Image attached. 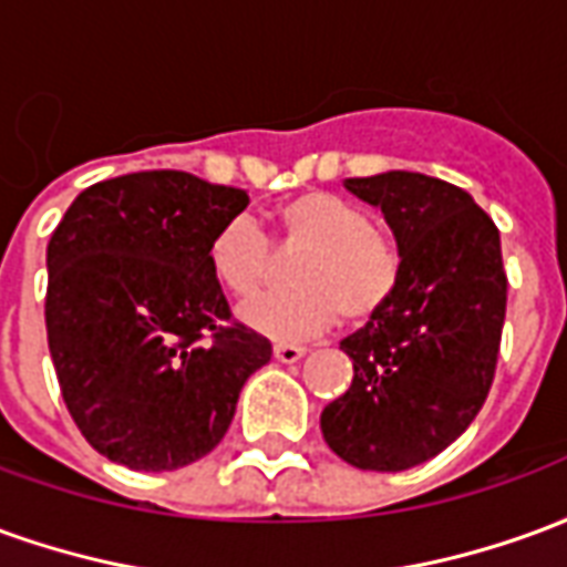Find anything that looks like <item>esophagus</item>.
<instances>
[{"label":"esophagus","instance_id":"esophagus-1","mask_svg":"<svg viewBox=\"0 0 567 567\" xmlns=\"http://www.w3.org/2000/svg\"><path fill=\"white\" fill-rule=\"evenodd\" d=\"M303 355H307V349H303V346H295V343H276V346H272V358H276V361H282V364L300 361Z\"/></svg>","mask_w":567,"mask_h":567}]
</instances>
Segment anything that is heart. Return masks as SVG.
Segmentation results:
<instances>
[{
    "instance_id": "1",
    "label": "heart",
    "mask_w": 567,
    "mask_h": 567,
    "mask_svg": "<svg viewBox=\"0 0 567 567\" xmlns=\"http://www.w3.org/2000/svg\"><path fill=\"white\" fill-rule=\"evenodd\" d=\"M285 248H307L295 267L297 288L248 300L239 316L248 328L276 340H303L346 316L364 324L392 303L404 276L401 243L373 224L355 199L333 190H300L272 209ZM215 276L234 295L248 297L272 279L276 255L258 224L236 215L212 236Z\"/></svg>"
}]
</instances>
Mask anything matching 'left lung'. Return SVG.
<instances>
[{
  "label": "left lung",
  "instance_id": "8db88e82",
  "mask_svg": "<svg viewBox=\"0 0 567 567\" xmlns=\"http://www.w3.org/2000/svg\"><path fill=\"white\" fill-rule=\"evenodd\" d=\"M404 251L398 295L346 337L352 385L321 434L361 471H406L462 437L495 380L507 272L495 221L462 187L422 173L346 178Z\"/></svg>",
  "mask_w": 567,
  "mask_h": 567
}]
</instances>
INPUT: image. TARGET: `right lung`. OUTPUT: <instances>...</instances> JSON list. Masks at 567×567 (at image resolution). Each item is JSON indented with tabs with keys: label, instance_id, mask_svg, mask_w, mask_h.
<instances>
[{
	"label": "right lung",
	"instance_id": "add662e5",
	"mask_svg": "<svg viewBox=\"0 0 567 567\" xmlns=\"http://www.w3.org/2000/svg\"><path fill=\"white\" fill-rule=\"evenodd\" d=\"M239 187L151 169L81 190L48 243L44 324L79 431L133 471L209 455L246 380L272 355L230 319L209 246Z\"/></svg>",
	"mask_w": 567,
	"mask_h": 567
}]
</instances>
